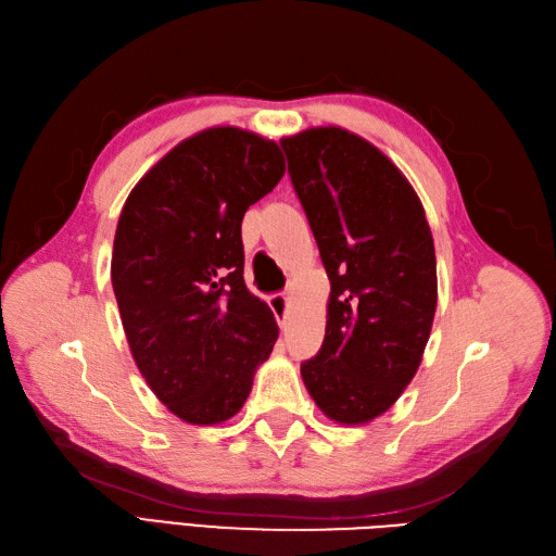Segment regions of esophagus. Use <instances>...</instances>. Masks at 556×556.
Here are the masks:
<instances>
[{
    "instance_id": "34e87169",
    "label": "esophagus",
    "mask_w": 556,
    "mask_h": 556,
    "mask_svg": "<svg viewBox=\"0 0 556 556\" xmlns=\"http://www.w3.org/2000/svg\"><path fill=\"white\" fill-rule=\"evenodd\" d=\"M268 306H271L274 315L278 317V325H280V327L288 325V311H290V299H288V294H282V292L271 294V296H268Z\"/></svg>"
}]
</instances>
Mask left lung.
I'll list each match as a JSON object with an SVG mask.
<instances>
[{"label":"left lung","mask_w":556,"mask_h":556,"mask_svg":"<svg viewBox=\"0 0 556 556\" xmlns=\"http://www.w3.org/2000/svg\"><path fill=\"white\" fill-rule=\"evenodd\" d=\"M280 146L331 282L325 341L301 378L333 422L366 425L422 362L439 301L431 229L408 178L357 134L313 127Z\"/></svg>","instance_id":"1"}]
</instances>
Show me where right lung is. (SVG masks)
Here are the masks:
<instances>
[{
    "label": "right lung",
    "mask_w": 556,
    "mask_h": 556,
    "mask_svg": "<svg viewBox=\"0 0 556 556\" xmlns=\"http://www.w3.org/2000/svg\"><path fill=\"white\" fill-rule=\"evenodd\" d=\"M282 174L276 141L211 127L169 150L125 201L113 292L134 362L182 422L237 415L271 355L278 325L245 288L241 223Z\"/></svg>",
    "instance_id": "right-lung-1"
}]
</instances>
